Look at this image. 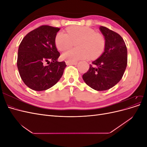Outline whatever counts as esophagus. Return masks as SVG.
Returning <instances> with one entry per match:
<instances>
[{"instance_id": "34e87169", "label": "esophagus", "mask_w": 147, "mask_h": 147, "mask_svg": "<svg viewBox=\"0 0 147 147\" xmlns=\"http://www.w3.org/2000/svg\"><path fill=\"white\" fill-rule=\"evenodd\" d=\"M65 64L67 65H75L77 64V61H66Z\"/></svg>"}]
</instances>
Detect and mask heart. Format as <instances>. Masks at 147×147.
<instances>
[{
	"instance_id": "b5f03b06",
	"label": "heart",
	"mask_w": 147,
	"mask_h": 147,
	"mask_svg": "<svg viewBox=\"0 0 147 147\" xmlns=\"http://www.w3.org/2000/svg\"><path fill=\"white\" fill-rule=\"evenodd\" d=\"M77 42L78 48L71 49L64 53L62 55L63 59L76 61L89 57L96 59L102 54L105 48L104 35L88 26L69 27L67 33L61 31L55 37L56 47L61 51L68 50Z\"/></svg>"
}]
</instances>
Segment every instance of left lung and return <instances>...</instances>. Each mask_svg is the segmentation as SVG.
<instances>
[{
	"instance_id": "8db88e82",
	"label": "left lung",
	"mask_w": 147,
	"mask_h": 147,
	"mask_svg": "<svg viewBox=\"0 0 147 147\" xmlns=\"http://www.w3.org/2000/svg\"><path fill=\"white\" fill-rule=\"evenodd\" d=\"M100 30L105 39L104 52L90 64L82 77L91 88L105 91L121 80L127 66V52L121 35L104 26H100Z\"/></svg>"
}]
</instances>
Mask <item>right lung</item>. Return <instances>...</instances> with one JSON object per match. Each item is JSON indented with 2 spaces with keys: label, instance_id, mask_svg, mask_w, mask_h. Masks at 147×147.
I'll return each mask as SVG.
<instances>
[{
  "label": "right lung",
  "instance_id": "1",
  "mask_svg": "<svg viewBox=\"0 0 147 147\" xmlns=\"http://www.w3.org/2000/svg\"><path fill=\"white\" fill-rule=\"evenodd\" d=\"M60 30L43 25L30 31L18 48L17 67L26 86L35 91H44L58 82L67 65L57 61L60 56L55 37Z\"/></svg>",
  "mask_w": 147,
  "mask_h": 147
}]
</instances>
